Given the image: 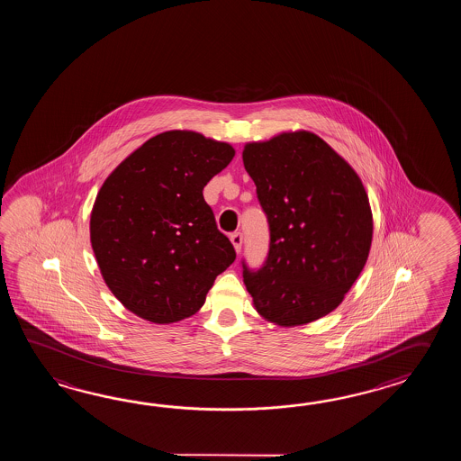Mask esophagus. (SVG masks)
Instances as JSON below:
<instances>
[{"label": "esophagus", "instance_id": "obj_1", "mask_svg": "<svg viewBox=\"0 0 461 461\" xmlns=\"http://www.w3.org/2000/svg\"><path fill=\"white\" fill-rule=\"evenodd\" d=\"M230 242L234 245L235 250L240 252L242 242H244V235L240 234V232H234V234L230 235Z\"/></svg>", "mask_w": 461, "mask_h": 461}]
</instances>
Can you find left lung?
Returning <instances> with one entry per match:
<instances>
[{"instance_id":"obj_1","label":"left lung","mask_w":461,"mask_h":461,"mask_svg":"<svg viewBox=\"0 0 461 461\" xmlns=\"http://www.w3.org/2000/svg\"><path fill=\"white\" fill-rule=\"evenodd\" d=\"M247 173L270 229L257 272L245 262L255 310L278 326L320 320L344 300L373 242V212L363 181L312 131H285L247 143Z\"/></svg>"}]
</instances>
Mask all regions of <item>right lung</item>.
Masks as SVG:
<instances>
[{"mask_svg":"<svg viewBox=\"0 0 461 461\" xmlns=\"http://www.w3.org/2000/svg\"><path fill=\"white\" fill-rule=\"evenodd\" d=\"M235 149L196 131L149 138L100 187L90 242L110 292L151 323L199 312L219 274L235 260L203 189Z\"/></svg>","mask_w":461,"mask_h":461,"instance_id":"right-lung-1","label":"right lung"}]
</instances>
